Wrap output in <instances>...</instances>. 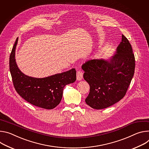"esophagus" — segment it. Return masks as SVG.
Returning a JSON list of instances; mask_svg holds the SVG:
<instances>
[{
	"label": "esophagus",
	"mask_w": 149,
	"mask_h": 149,
	"mask_svg": "<svg viewBox=\"0 0 149 149\" xmlns=\"http://www.w3.org/2000/svg\"><path fill=\"white\" fill-rule=\"evenodd\" d=\"M76 74H77V75H76L77 80L80 81V80H81L82 79H83V73H82L81 71H80V70H77Z\"/></svg>",
	"instance_id": "obj_1"
}]
</instances>
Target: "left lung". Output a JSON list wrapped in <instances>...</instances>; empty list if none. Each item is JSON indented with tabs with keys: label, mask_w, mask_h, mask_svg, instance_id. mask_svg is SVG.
<instances>
[{
	"label": "left lung",
	"mask_w": 149,
	"mask_h": 149,
	"mask_svg": "<svg viewBox=\"0 0 149 149\" xmlns=\"http://www.w3.org/2000/svg\"><path fill=\"white\" fill-rule=\"evenodd\" d=\"M108 58H96L81 66L84 79L90 86L86 103L95 109L112 106L125 96L133 77L135 58L127 38L122 41Z\"/></svg>",
	"instance_id": "1"
}]
</instances>
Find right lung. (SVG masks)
I'll list each match as a JSON object with an SVG mask.
<instances>
[{
	"label": "right lung",
	"mask_w": 149,
	"mask_h": 149,
	"mask_svg": "<svg viewBox=\"0 0 149 149\" xmlns=\"http://www.w3.org/2000/svg\"><path fill=\"white\" fill-rule=\"evenodd\" d=\"M16 38L9 58V69L15 90L31 104L47 109H52L60 102L64 86L74 83L76 71L72 69L42 78L27 76L19 69L15 59L18 44Z\"/></svg>",
	"instance_id": "right-lung-1"
}]
</instances>
